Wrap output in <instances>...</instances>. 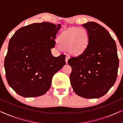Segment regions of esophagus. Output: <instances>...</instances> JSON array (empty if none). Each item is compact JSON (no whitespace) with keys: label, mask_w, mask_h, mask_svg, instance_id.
Returning a JSON list of instances; mask_svg holds the SVG:
<instances>
[{"label":"esophagus","mask_w":123,"mask_h":123,"mask_svg":"<svg viewBox=\"0 0 123 123\" xmlns=\"http://www.w3.org/2000/svg\"><path fill=\"white\" fill-rule=\"evenodd\" d=\"M70 58L69 55H67L66 57H65V62H66V63H68V59Z\"/></svg>","instance_id":"obj_1"}]
</instances>
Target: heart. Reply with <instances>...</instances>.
<instances>
[{"label":"heart","instance_id":"b5f03b06","mask_svg":"<svg viewBox=\"0 0 123 123\" xmlns=\"http://www.w3.org/2000/svg\"><path fill=\"white\" fill-rule=\"evenodd\" d=\"M88 35L83 29L72 28L63 32L59 39V47L68 49L70 53L79 54L88 43Z\"/></svg>","mask_w":123,"mask_h":123}]
</instances>
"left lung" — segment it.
Instances as JSON below:
<instances>
[{
  "instance_id": "1",
  "label": "left lung",
  "mask_w": 123,
  "mask_h": 123,
  "mask_svg": "<svg viewBox=\"0 0 123 123\" xmlns=\"http://www.w3.org/2000/svg\"><path fill=\"white\" fill-rule=\"evenodd\" d=\"M88 43L78 56H71L70 83L75 93L86 98L105 95L117 80L119 67L116 43L104 27L93 22L82 25Z\"/></svg>"
}]
</instances>
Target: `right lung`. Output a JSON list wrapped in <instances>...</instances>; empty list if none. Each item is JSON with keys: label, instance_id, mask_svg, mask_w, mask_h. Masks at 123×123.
Wrapping results in <instances>:
<instances>
[{"label": "right lung", "instance_id": "add662e5", "mask_svg": "<svg viewBox=\"0 0 123 123\" xmlns=\"http://www.w3.org/2000/svg\"><path fill=\"white\" fill-rule=\"evenodd\" d=\"M61 25L35 23L18 29L9 40L4 59L8 84L21 96H40L49 90L53 75L65 64V55H52Z\"/></svg>", "mask_w": 123, "mask_h": 123}]
</instances>
